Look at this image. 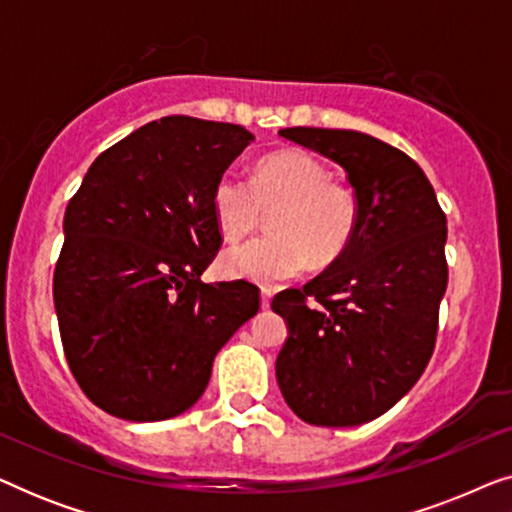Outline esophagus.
<instances>
[{
    "mask_svg": "<svg viewBox=\"0 0 512 512\" xmlns=\"http://www.w3.org/2000/svg\"><path fill=\"white\" fill-rule=\"evenodd\" d=\"M270 300H272V291L261 289V307H270Z\"/></svg>",
    "mask_w": 512,
    "mask_h": 512,
    "instance_id": "esophagus-1",
    "label": "esophagus"
}]
</instances>
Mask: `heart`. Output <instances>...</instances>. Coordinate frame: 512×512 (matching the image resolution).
Segmentation results:
<instances>
[{
    "label": "heart",
    "mask_w": 512,
    "mask_h": 512,
    "mask_svg": "<svg viewBox=\"0 0 512 512\" xmlns=\"http://www.w3.org/2000/svg\"><path fill=\"white\" fill-rule=\"evenodd\" d=\"M270 235L237 244L221 254L228 279L275 286L305 272L314 258L333 263L345 254L359 226V200L347 186L331 181V170L312 153L289 149L265 156L251 179L223 172L212 191V212L228 242L256 228L263 207Z\"/></svg>",
    "instance_id": "obj_1"
}]
</instances>
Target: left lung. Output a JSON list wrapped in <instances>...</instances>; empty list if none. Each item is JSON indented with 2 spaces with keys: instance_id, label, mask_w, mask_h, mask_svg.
<instances>
[{
  "instance_id": "8db88e82",
  "label": "left lung",
  "mask_w": 512,
  "mask_h": 512,
  "mask_svg": "<svg viewBox=\"0 0 512 512\" xmlns=\"http://www.w3.org/2000/svg\"><path fill=\"white\" fill-rule=\"evenodd\" d=\"M347 172L359 226L345 254L303 289L272 298L289 324L277 382L314 426H359L415 387L447 289V221L433 186L403 151L356 130H279Z\"/></svg>"
}]
</instances>
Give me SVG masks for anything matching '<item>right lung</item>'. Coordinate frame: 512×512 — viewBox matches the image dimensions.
I'll return each instance as SVG.
<instances>
[{
  "label": "right lung",
  "mask_w": 512,
  "mask_h": 512,
  "mask_svg": "<svg viewBox=\"0 0 512 512\" xmlns=\"http://www.w3.org/2000/svg\"><path fill=\"white\" fill-rule=\"evenodd\" d=\"M254 142L242 125L165 116L88 167L53 275L60 338L90 401L130 422L186 412L261 307L254 284H205L221 247L212 191Z\"/></svg>",
  "instance_id": "right-lung-1"
}]
</instances>
